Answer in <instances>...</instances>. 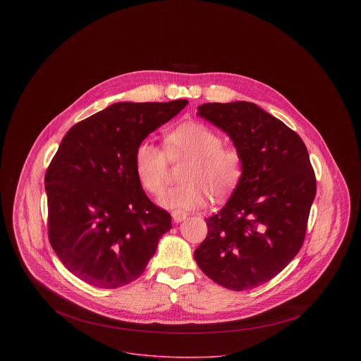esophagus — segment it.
Segmentation results:
<instances>
[{
  "label": "esophagus",
  "mask_w": 361,
  "mask_h": 361,
  "mask_svg": "<svg viewBox=\"0 0 361 361\" xmlns=\"http://www.w3.org/2000/svg\"><path fill=\"white\" fill-rule=\"evenodd\" d=\"M186 216H188V214H186L185 211H182V209H175V211H172V218H173L175 222L185 221Z\"/></svg>",
  "instance_id": "obj_1"
}]
</instances>
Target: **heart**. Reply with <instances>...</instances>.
<instances>
[{"label": "heart", "instance_id": "obj_1", "mask_svg": "<svg viewBox=\"0 0 361 361\" xmlns=\"http://www.w3.org/2000/svg\"><path fill=\"white\" fill-rule=\"evenodd\" d=\"M165 152L143 142L135 153V168L142 186L161 195L169 179V161L189 158L182 171L183 183L171 189L161 203L166 207L197 208L226 199L242 182L245 155L236 146H224L222 136L200 122H185L164 137ZM167 154L165 155L164 153Z\"/></svg>", "mask_w": 361, "mask_h": 361}]
</instances>
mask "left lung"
Here are the masks:
<instances>
[{
    "mask_svg": "<svg viewBox=\"0 0 361 361\" xmlns=\"http://www.w3.org/2000/svg\"><path fill=\"white\" fill-rule=\"evenodd\" d=\"M197 114L240 149L245 175L207 218L195 259L215 283L249 290L276 276L303 246L317 190L309 152L295 130L256 104H203Z\"/></svg>",
    "mask_w": 361,
    "mask_h": 361,
    "instance_id": "8db88e82",
    "label": "left lung"
}]
</instances>
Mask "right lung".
Here are the masks:
<instances>
[{
	"mask_svg": "<svg viewBox=\"0 0 361 361\" xmlns=\"http://www.w3.org/2000/svg\"><path fill=\"white\" fill-rule=\"evenodd\" d=\"M188 100L116 103L73 125L46 172L49 240L68 271L115 289L136 281L168 232L171 215L145 193L137 146Z\"/></svg>",
	"mask_w": 361,
	"mask_h": 361,
	"instance_id": "right-lung-1",
	"label": "right lung"
}]
</instances>
